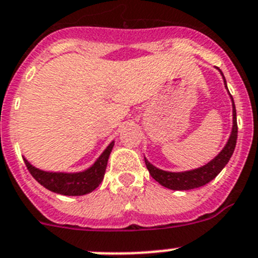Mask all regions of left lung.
<instances>
[{"instance_id": "1", "label": "left lung", "mask_w": 258, "mask_h": 258, "mask_svg": "<svg viewBox=\"0 0 258 258\" xmlns=\"http://www.w3.org/2000/svg\"><path fill=\"white\" fill-rule=\"evenodd\" d=\"M221 73V70L219 69ZM221 75L224 74L221 73ZM224 84L226 87V80L224 78ZM228 89V87H226ZM229 92V91H228ZM230 94V93H229ZM231 103H233V127H231V133L229 137L226 145L224 146L223 150L219 152V155L215 158H212L211 161L207 162L203 166L197 167V169L188 170V171H180V172H174V171H165V170L158 169V167L153 166L147 158L145 157L146 166H147L148 171H150L151 176L155 179L156 181L161 184L165 188L172 189V190H189V189L200 188V186L205 185L212 179L217 176V174L225 167L230 160L231 155L234 152V148L237 145V137H238V125H237V111H235V105H234L233 97L230 94Z\"/></svg>"}]
</instances>
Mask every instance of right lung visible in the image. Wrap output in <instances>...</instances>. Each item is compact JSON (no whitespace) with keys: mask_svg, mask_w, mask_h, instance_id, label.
<instances>
[{"mask_svg":"<svg viewBox=\"0 0 258 258\" xmlns=\"http://www.w3.org/2000/svg\"><path fill=\"white\" fill-rule=\"evenodd\" d=\"M115 142H111L91 167L79 172H52L33 166L27 158L24 162L33 178L44 188L62 196H84L93 192L105 176L108 157Z\"/></svg>","mask_w":258,"mask_h":258,"instance_id":"add662e5","label":"right lung"}]
</instances>
